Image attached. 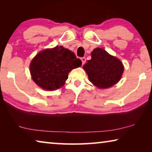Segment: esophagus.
Returning <instances> with one entry per match:
<instances>
[{"instance_id": "34e87169", "label": "esophagus", "mask_w": 152, "mask_h": 152, "mask_svg": "<svg viewBox=\"0 0 152 152\" xmlns=\"http://www.w3.org/2000/svg\"><path fill=\"white\" fill-rule=\"evenodd\" d=\"M80 60H82V65H84V64L86 63V58H84V57H83V58H80Z\"/></svg>"}]
</instances>
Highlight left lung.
Instances as JSON below:
<instances>
[{
	"label": "left lung",
	"instance_id": "1",
	"mask_svg": "<svg viewBox=\"0 0 152 152\" xmlns=\"http://www.w3.org/2000/svg\"><path fill=\"white\" fill-rule=\"evenodd\" d=\"M91 57L83 68L94 86L99 88H107L120 80L124 71L120 60L99 48L92 51Z\"/></svg>",
	"mask_w": 152,
	"mask_h": 152
}]
</instances>
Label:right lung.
Returning <instances> with one entry per match:
<instances>
[{"mask_svg":"<svg viewBox=\"0 0 152 152\" xmlns=\"http://www.w3.org/2000/svg\"><path fill=\"white\" fill-rule=\"evenodd\" d=\"M82 65L72 51L63 46L40 51L30 64L33 80L41 88L55 91L63 86L72 70Z\"/></svg>","mask_w":152,"mask_h":152,"instance_id":"obj_1","label":"right lung"}]
</instances>
